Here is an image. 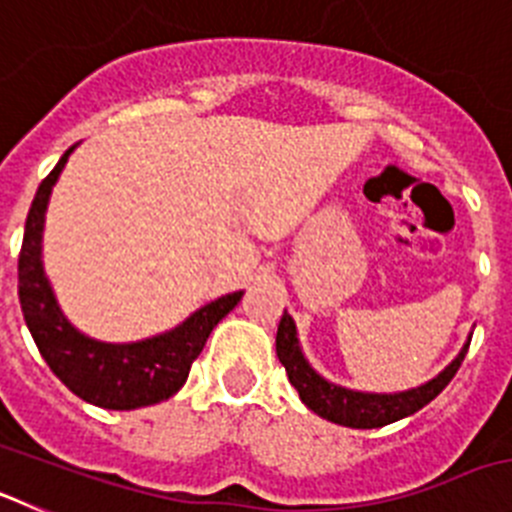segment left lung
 Instances as JSON below:
<instances>
[{"label":"left lung","instance_id":"left-lung-1","mask_svg":"<svg viewBox=\"0 0 512 512\" xmlns=\"http://www.w3.org/2000/svg\"><path fill=\"white\" fill-rule=\"evenodd\" d=\"M469 341H472V336H467L459 354L451 359L449 366H443L436 377L402 392L351 390V387H341V384L330 382L323 374L315 372L310 361L305 359V354H302L297 325L287 310H284L277 328V356L284 369H287L292 387L300 392V400L312 413L330 420V423L346 425V428H382V425L408 418V415L425 408L454 379L456 369H459L464 354H467Z\"/></svg>","mask_w":512,"mask_h":512}]
</instances>
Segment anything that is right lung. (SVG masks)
<instances>
[{
  "label": "right lung",
  "instance_id": "1",
  "mask_svg": "<svg viewBox=\"0 0 512 512\" xmlns=\"http://www.w3.org/2000/svg\"><path fill=\"white\" fill-rule=\"evenodd\" d=\"M76 146L63 153L56 169L45 176L27 212L17 264L22 315L45 364L76 397L104 410L146 408L182 390L192 361L202 354L212 328L241 302L243 289L207 302L171 330L143 341H97L71 325L58 305L51 279L45 277L43 228L53 187Z\"/></svg>",
  "mask_w": 512,
  "mask_h": 512
}]
</instances>
